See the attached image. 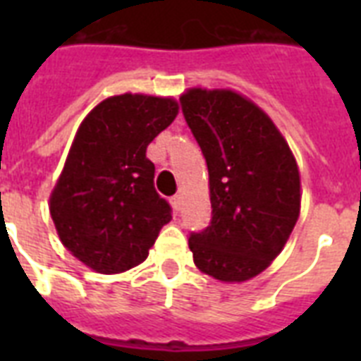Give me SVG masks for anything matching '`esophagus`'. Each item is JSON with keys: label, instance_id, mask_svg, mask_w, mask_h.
Returning a JSON list of instances; mask_svg holds the SVG:
<instances>
[{"label": "esophagus", "instance_id": "obj_1", "mask_svg": "<svg viewBox=\"0 0 361 361\" xmlns=\"http://www.w3.org/2000/svg\"><path fill=\"white\" fill-rule=\"evenodd\" d=\"M181 202H183V197H181V195L172 197V206H174L176 209H181Z\"/></svg>", "mask_w": 361, "mask_h": 361}]
</instances>
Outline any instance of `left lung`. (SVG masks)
Here are the masks:
<instances>
[{
    "mask_svg": "<svg viewBox=\"0 0 361 361\" xmlns=\"http://www.w3.org/2000/svg\"><path fill=\"white\" fill-rule=\"evenodd\" d=\"M180 101L208 163L214 208L212 225L189 238L192 260L221 283H243L279 257L296 226V157L274 120L234 90L189 87Z\"/></svg>",
    "mask_w": 361,
    "mask_h": 361,
    "instance_id": "8db88e82",
    "label": "left lung"
}]
</instances>
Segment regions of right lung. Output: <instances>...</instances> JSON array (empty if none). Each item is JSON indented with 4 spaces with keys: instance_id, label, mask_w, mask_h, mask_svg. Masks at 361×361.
<instances>
[{
    "instance_id": "right-lung-1",
    "label": "right lung",
    "mask_w": 361,
    "mask_h": 361,
    "mask_svg": "<svg viewBox=\"0 0 361 361\" xmlns=\"http://www.w3.org/2000/svg\"><path fill=\"white\" fill-rule=\"evenodd\" d=\"M178 112L174 97L127 92L101 101L76 130L48 208L61 243L93 271L142 264L172 219L146 149Z\"/></svg>"
}]
</instances>
